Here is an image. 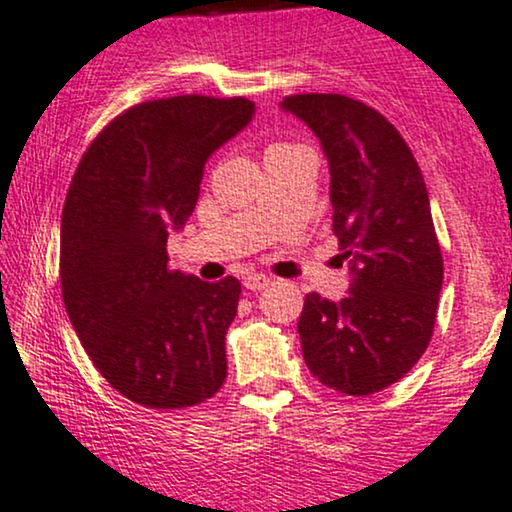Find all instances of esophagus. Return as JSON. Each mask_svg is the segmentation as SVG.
Returning a JSON list of instances; mask_svg holds the SVG:
<instances>
[{
    "mask_svg": "<svg viewBox=\"0 0 512 512\" xmlns=\"http://www.w3.org/2000/svg\"><path fill=\"white\" fill-rule=\"evenodd\" d=\"M270 282H273V280H270L268 275L254 273V275H246L244 287H246V290H251V292H261V290H266Z\"/></svg>",
    "mask_w": 512,
    "mask_h": 512,
    "instance_id": "34e87169",
    "label": "esophagus"
}]
</instances>
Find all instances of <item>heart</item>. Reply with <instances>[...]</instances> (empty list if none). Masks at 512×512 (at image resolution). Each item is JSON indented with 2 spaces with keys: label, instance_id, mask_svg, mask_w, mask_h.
I'll return each mask as SVG.
<instances>
[{
  "label": "heart",
  "instance_id": "heart-1",
  "mask_svg": "<svg viewBox=\"0 0 512 512\" xmlns=\"http://www.w3.org/2000/svg\"><path fill=\"white\" fill-rule=\"evenodd\" d=\"M275 146H282V143H275Z\"/></svg>",
  "mask_w": 512,
  "mask_h": 512
}]
</instances>
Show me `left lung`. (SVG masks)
Returning a JSON list of instances; mask_svg holds the SVG:
<instances>
[{
	"mask_svg": "<svg viewBox=\"0 0 512 512\" xmlns=\"http://www.w3.org/2000/svg\"><path fill=\"white\" fill-rule=\"evenodd\" d=\"M321 141L330 165L333 232L350 261L340 302L309 292L297 330L323 386L371 395L398 383L434 335L443 256L422 170L400 131L338 93L282 100Z\"/></svg>",
	"mask_w": 512,
	"mask_h": 512,
	"instance_id": "obj_1",
	"label": "left lung"
}]
</instances>
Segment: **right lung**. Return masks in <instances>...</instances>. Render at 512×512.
I'll use <instances>...</instances> for the list:
<instances>
[{"label": "right lung", "instance_id": "right-lung-1", "mask_svg": "<svg viewBox=\"0 0 512 512\" xmlns=\"http://www.w3.org/2000/svg\"><path fill=\"white\" fill-rule=\"evenodd\" d=\"M251 114L246 98L141 102L93 138L69 184L59 237L66 314L102 378L150 410L201 405L225 383L242 285L170 270L167 237L194 213L206 160Z\"/></svg>", "mask_w": 512, "mask_h": 512}]
</instances>
